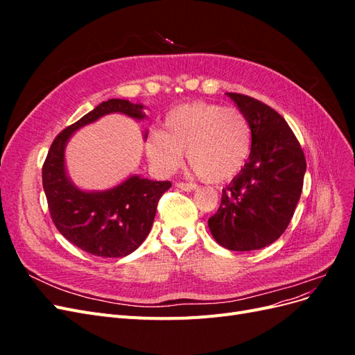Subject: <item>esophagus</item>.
I'll list each match as a JSON object with an SVG mask.
<instances>
[{
  "mask_svg": "<svg viewBox=\"0 0 355 355\" xmlns=\"http://www.w3.org/2000/svg\"><path fill=\"white\" fill-rule=\"evenodd\" d=\"M176 187L182 191H187V192H191V191H196L197 189V185L196 184H184V182H179V184H176Z\"/></svg>",
  "mask_w": 355,
  "mask_h": 355,
  "instance_id": "34e87169",
  "label": "esophagus"
}]
</instances>
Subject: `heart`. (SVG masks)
I'll use <instances>...</instances> for the list:
<instances>
[{"instance_id": "heart-1", "label": "heart", "mask_w": 355, "mask_h": 355, "mask_svg": "<svg viewBox=\"0 0 355 355\" xmlns=\"http://www.w3.org/2000/svg\"><path fill=\"white\" fill-rule=\"evenodd\" d=\"M146 154L164 173L184 161L202 179L223 182L244 167L252 151V130L245 115L235 108L196 102L170 111L161 132L146 139Z\"/></svg>"}]
</instances>
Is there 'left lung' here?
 <instances>
[{
    "instance_id": "1",
    "label": "left lung",
    "mask_w": 355,
    "mask_h": 355,
    "mask_svg": "<svg viewBox=\"0 0 355 355\" xmlns=\"http://www.w3.org/2000/svg\"><path fill=\"white\" fill-rule=\"evenodd\" d=\"M252 130L249 159L222 189L220 207L209 230L228 250L270 245L292 220L304 187L306 161L292 128L270 106L249 96L227 93Z\"/></svg>"
}]
</instances>
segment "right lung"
Segmentation results:
<instances>
[{
    "label": "right lung",
    "instance_id": "right-lung-1",
    "mask_svg": "<svg viewBox=\"0 0 355 355\" xmlns=\"http://www.w3.org/2000/svg\"><path fill=\"white\" fill-rule=\"evenodd\" d=\"M145 105L124 99L99 103L53 141L42 166L44 188L51 219L59 232L81 250L101 257H124L133 253L153 228L157 204L171 187L168 180H151L130 175L103 191L81 189L71 180L65 149L81 127L108 114H123L142 121ZM148 132L144 133L146 141Z\"/></svg>",
    "mask_w": 355,
    "mask_h": 355
}]
</instances>
